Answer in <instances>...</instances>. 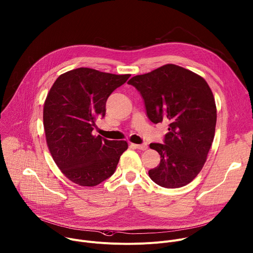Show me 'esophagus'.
<instances>
[{
  "label": "esophagus",
  "instance_id": "esophagus-1",
  "mask_svg": "<svg viewBox=\"0 0 253 253\" xmlns=\"http://www.w3.org/2000/svg\"><path fill=\"white\" fill-rule=\"evenodd\" d=\"M131 147L134 149H140V150H146L148 148L147 144H131Z\"/></svg>",
  "mask_w": 253,
  "mask_h": 253
}]
</instances>
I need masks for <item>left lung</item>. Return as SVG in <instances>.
I'll use <instances>...</instances> for the list:
<instances>
[{
    "label": "left lung",
    "mask_w": 253,
    "mask_h": 253,
    "mask_svg": "<svg viewBox=\"0 0 253 253\" xmlns=\"http://www.w3.org/2000/svg\"><path fill=\"white\" fill-rule=\"evenodd\" d=\"M128 84L142 96L151 122L169 123L163 144H150L161 157L150 178L165 188L185 186L201 171L213 142L217 115L211 89L199 75L173 64Z\"/></svg>",
    "instance_id": "1"
}]
</instances>
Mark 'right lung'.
<instances>
[{"instance_id":"1","label":"right lung","mask_w":253,"mask_h":253,"mask_svg":"<svg viewBox=\"0 0 253 253\" xmlns=\"http://www.w3.org/2000/svg\"><path fill=\"white\" fill-rule=\"evenodd\" d=\"M130 76L78 68L59 76L50 89L43 112L47 145L72 182L91 187L114 174L127 142L92 131L96 119L105 116L108 97Z\"/></svg>"}]
</instances>
